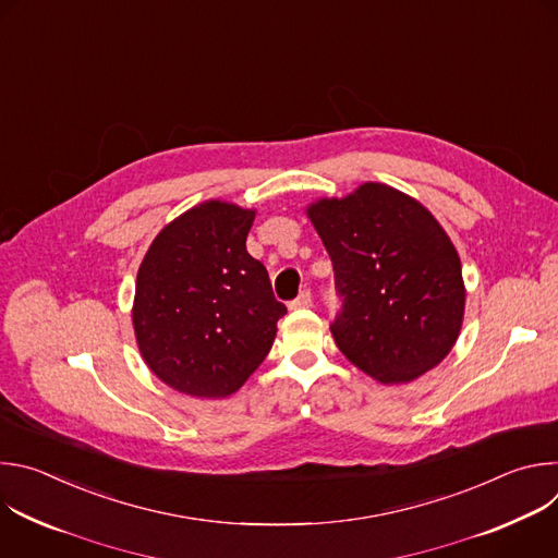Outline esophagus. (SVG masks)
Segmentation results:
<instances>
[{
	"label": "esophagus",
	"mask_w": 558,
	"mask_h": 558,
	"mask_svg": "<svg viewBox=\"0 0 558 558\" xmlns=\"http://www.w3.org/2000/svg\"><path fill=\"white\" fill-rule=\"evenodd\" d=\"M311 302H313V298H311V291H300V295L295 298V300H291V308H308L311 306Z\"/></svg>",
	"instance_id": "1"
}]
</instances>
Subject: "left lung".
Here are the masks:
<instances>
[{
  "label": "left lung",
  "instance_id": "obj_1",
  "mask_svg": "<svg viewBox=\"0 0 558 558\" xmlns=\"http://www.w3.org/2000/svg\"><path fill=\"white\" fill-rule=\"evenodd\" d=\"M331 256L342 311L338 349L381 384H407L454 347L465 289L461 263L435 216L409 194L364 183L308 205Z\"/></svg>",
  "mask_w": 558,
  "mask_h": 558
}]
</instances>
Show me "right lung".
<instances>
[{"label": "right lung", "mask_w": 558, "mask_h": 558, "mask_svg": "<svg viewBox=\"0 0 558 558\" xmlns=\"http://www.w3.org/2000/svg\"><path fill=\"white\" fill-rule=\"evenodd\" d=\"M254 216L233 203H201L161 229L138 267L136 344L151 373L179 392H235L274 344L287 306L247 252Z\"/></svg>", "instance_id": "obj_1"}]
</instances>
